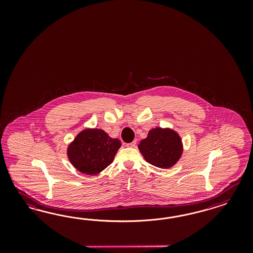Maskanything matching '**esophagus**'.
<instances>
[{
	"mask_svg": "<svg viewBox=\"0 0 253 253\" xmlns=\"http://www.w3.org/2000/svg\"><path fill=\"white\" fill-rule=\"evenodd\" d=\"M135 146H136V141L135 140L126 145V146H128V147H135Z\"/></svg>",
	"mask_w": 253,
	"mask_h": 253,
	"instance_id": "34e87169",
	"label": "esophagus"
}]
</instances>
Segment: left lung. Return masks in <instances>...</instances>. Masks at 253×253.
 <instances>
[{"mask_svg":"<svg viewBox=\"0 0 253 253\" xmlns=\"http://www.w3.org/2000/svg\"><path fill=\"white\" fill-rule=\"evenodd\" d=\"M138 147L148 163L161 169L173 166L183 151L181 138L176 132L161 128L150 130Z\"/></svg>","mask_w":253,"mask_h":253,"instance_id":"obj_1","label":"left lung"}]
</instances>
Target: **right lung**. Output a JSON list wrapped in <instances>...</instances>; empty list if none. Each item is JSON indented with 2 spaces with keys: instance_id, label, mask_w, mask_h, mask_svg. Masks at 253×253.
<instances>
[{
  "instance_id": "obj_1",
  "label": "right lung",
  "mask_w": 253,
  "mask_h": 253,
  "mask_svg": "<svg viewBox=\"0 0 253 253\" xmlns=\"http://www.w3.org/2000/svg\"><path fill=\"white\" fill-rule=\"evenodd\" d=\"M122 144L103 130L86 129L69 145L68 156L72 165L88 175L97 174L112 163Z\"/></svg>"
}]
</instances>
